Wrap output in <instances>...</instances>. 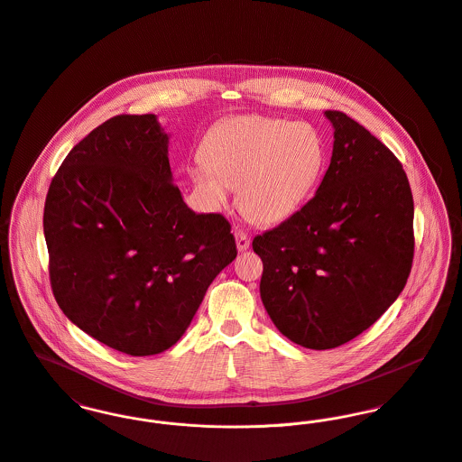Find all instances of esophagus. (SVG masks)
<instances>
[{
    "mask_svg": "<svg viewBox=\"0 0 462 462\" xmlns=\"http://www.w3.org/2000/svg\"><path fill=\"white\" fill-rule=\"evenodd\" d=\"M236 245H237V249L239 251H246L249 248V237L245 234V232H241V230H237L236 232Z\"/></svg>",
    "mask_w": 462,
    "mask_h": 462,
    "instance_id": "esophagus-1",
    "label": "esophagus"
}]
</instances>
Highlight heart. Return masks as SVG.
Returning a JSON list of instances; mask_svg holds the SVG:
<instances>
[{"label": "heart", "instance_id": "obj_1", "mask_svg": "<svg viewBox=\"0 0 462 462\" xmlns=\"http://www.w3.org/2000/svg\"><path fill=\"white\" fill-rule=\"evenodd\" d=\"M327 160L319 130L304 121L239 116L216 125L191 171L213 206L237 188V206L256 225H278L299 213L319 184Z\"/></svg>", "mask_w": 462, "mask_h": 462}]
</instances>
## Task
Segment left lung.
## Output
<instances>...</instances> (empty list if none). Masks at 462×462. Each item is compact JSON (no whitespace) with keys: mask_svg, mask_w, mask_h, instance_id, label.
Listing matches in <instances>:
<instances>
[{"mask_svg":"<svg viewBox=\"0 0 462 462\" xmlns=\"http://www.w3.org/2000/svg\"><path fill=\"white\" fill-rule=\"evenodd\" d=\"M330 165L317 195L253 239L263 262L260 297L290 341L330 350L380 319L413 262V197L385 143L339 110Z\"/></svg>","mask_w":462,"mask_h":462,"instance_id":"8db88e82","label":"left lung"}]
</instances>
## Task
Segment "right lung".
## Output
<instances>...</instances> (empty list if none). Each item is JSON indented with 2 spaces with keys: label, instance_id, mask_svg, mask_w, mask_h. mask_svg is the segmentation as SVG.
<instances>
[{
  "label": "right lung",
  "instance_id": "obj_1",
  "mask_svg": "<svg viewBox=\"0 0 462 462\" xmlns=\"http://www.w3.org/2000/svg\"><path fill=\"white\" fill-rule=\"evenodd\" d=\"M43 236L61 311L134 356L176 345L237 256L221 214L184 204L154 114L114 116L71 149L49 186Z\"/></svg>",
  "mask_w": 462,
  "mask_h": 462
}]
</instances>
